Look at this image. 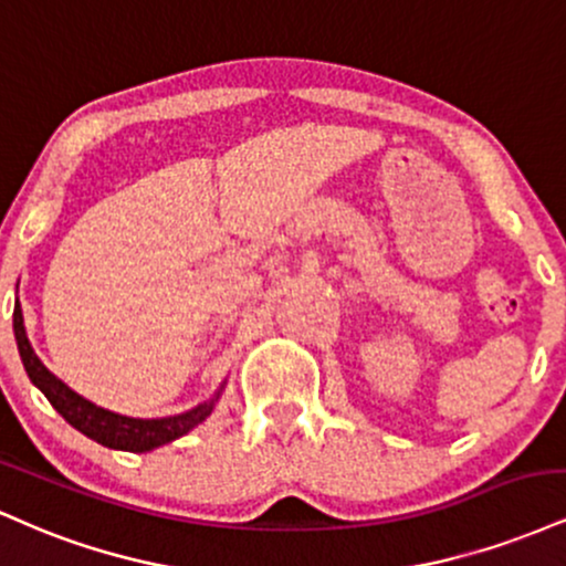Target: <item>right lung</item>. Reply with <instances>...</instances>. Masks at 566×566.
<instances>
[{"mask_svg":"<svg viewBox=\"0 0 566 566\" xmlns=\"http://www.w3.org/2000/svg\"><path fill=\"white\" fill-rule=\"evenodd\" d=\"M12 328H15V342L20 360H23L25 374H29L31 384L50 400L52 408L57 410L65 421L71 423L73 429L82 431L84 437L95 440L97 444L111 450H126V453H148V450L161 448V444H169L179 440L182 434H188L190 429H196L198 423H203L206 418L211 416L219 397H222L224 378L219 384V389L209 400L196 405V408L185 410V413L166 416V418H132L113 413V410L99 408V405L90 402L86 397L76 395L69 384H63L60 378L46 370V365L39 360L36 352H33L29 336H25L23 325V310H20V302L15 304V315H12Z\"/></svg>","mask_w":566,"mask_h":566,"instance_id":"right-lung-1","label":"right lung"}]
</instances>
